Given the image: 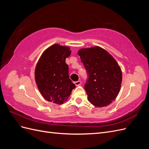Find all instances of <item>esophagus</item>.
<instances>
[{"label": "esophagus", "instance_id": "obj_1", "mask_svg": "<svg viewBox=\"0 0 149 149\" xmlns=\"http://www.w3.org/2000/svg\"><path fill=\"white\" fill-rule=\"evenodd\" d=\"M74 84H75V85L76 86H79V85H81V81H76V82H74Z\"/></svg>", "mask_w": 149, "mask_h": 149}]
</instances>
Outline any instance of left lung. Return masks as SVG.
Listing matches in <instances>:
<instances>
[{
  "instance_id": "8db88e82",
  "label": "left lung",
  "mask_w": 149,
  "mask_h": 149,
  "mask_svg": "<svg viewBox=\"0 0 149 149\" xmlns=\"http://www.w3.org/2000/svg\"><path fill=\"white\" fill-rule=\"evenodd\" d=\"M78 54L89 75L84 86L88 100L97 107L110 104L120 90V66L109 52L98 46L81 48Z\"/></svg>"
}]
</instances>
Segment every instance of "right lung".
Here are the masks:
<instances>
[{
  "label": "right lung",
  "instance_id": "add662e5",
  "mask_svg": "<svg viewBox=\"0 0 149 149\" xmlns=\"http://www.w3.org/2000/svg\"><path fill=\"white\" fill-rule=\"evenodd\" d=\"M71 51L68 46L53 44L40 57L35 69V79L42 96L49 102L63 104L76 88L70 79L66 58Z\"/></svg>",
  "mask_w": 149,
  "mask_h": 149
}]
</instances>
